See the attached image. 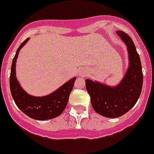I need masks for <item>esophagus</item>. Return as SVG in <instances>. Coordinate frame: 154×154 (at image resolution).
<instances>
[{"label":"esophagus","mask_w":154,"mask_h":154,"mask_svg":"<svg viewBox=\"0 0 154 154\" xmlns=\"http://www.w3.org/2000/svg\"><path fill=\"white\" fill-rule=\"evenodd\" d=\"M80 75H83V74H82V73H81V74H80Z\"/></svg>","instance_id":"esophagus-1"}]
</instances>
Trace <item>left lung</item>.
I'll return each mask as SVG.
<instances>
[{
  "instance_id": "obj_1",
  "label": "left lung",
  "mask_w": 154,
  "mask_h": 154,
  "mask_svg": "<svg viewBox=\"0 0 154 154\" xmlns=\"http://www.w3.org/2000/svg\"><path fill=\"white\" fill-rule=\"evenodd\" d=\"M127 46L128 67L116 85H108L91 79H85V87L92 108L100 115L118 118L131 109L137 101L143 86V72L140 56L131 38L121 30L116 31Z\"/></svg>"
}]
</instances>
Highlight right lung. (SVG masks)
Returning <instances> with one entry per match:
<instances>
[{
	"label": "right lung",
	"instance_id": "obj_1",
	"mask_svg": "<svg viewBox=\"0 0 154 154\" xmlns=\"http://www.w3.org/2000/svg\"><path fill=\"white\" fill-rule=\"evenodd\" d=\"M29 38L20 44L13 59L10 76V88L17 106L29 118L38 121L53 119L61 115L67 105L69 94L76 77L66 82L50 94L34 96L28 94L21 87L16 76V63L20 50L29 41Z\"/></svg>",
	"mask_w": 154,
	"mask_h": 154
}]
</instances>
